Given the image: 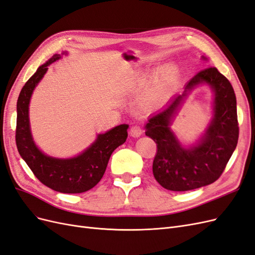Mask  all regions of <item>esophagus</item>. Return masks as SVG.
I'll return each instance as SVG.
<instances>
[{"label":"esophagus","mask_w":255,"mask_h":255,"mask_svg":"<svg viewBox=\"0 0 255 255\" xmlns=\"http://www.w3.org/2000/svg\"><path fill=\"white\" fill-rule=\"evenodd\" d=\"M129 134L132 137H139L142 135V128L139 126H133L129 129Z\"/></svg>","instance_id":"1"}]
</instances>
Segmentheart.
Returning <instances> with one entry per match:
<instances>
[{
  "label": "heart",
  "instance_id": "b5f03b06",
  "mask_svg": "<svg viewBox=\"0 0 255 255\" xmlns=\"http://www.w3.org/2000/svg\"><path fill=\"white\" fill-rule=\"evenodd\" d=\"M174 80L173 68L168 69L164 73L154 78L144 87L141 95V102L144 109L152 110L163 104L171 94V87ZM143 83L144 80H139Z\"/></svg>",
  "mask_w": 255,
  "mask_h": 255
}]
</instances>
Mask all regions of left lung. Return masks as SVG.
I'll return each instance as SVG.
<instances>
[{
	"mask_svg": "<svg viewBox=\"0 0 255 255\" xmlns=\"http://www.w3.org/2000/svg\"><path fill=\"white\" fill-rule=\"evenodd\" d=\"M204 58V57H203ZM206 83L214 91V117L195 146L183 147L170 128L171 121L188 92ZM236 97L232 85L217 68L199 71L164 110L154 114L145 125V135L156 142L153 174L164 188L187 191L217 181L226 169L238 141Z\"/></svg>",
	"mask_w": 255,
	"mask_h": 255,
	"instance_id": "1",
	"label": "left lung"
}]
</instances>
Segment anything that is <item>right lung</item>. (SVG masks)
Here are the masks:
<instances>
[{
  "label": "right lung",
  "mask_w": 255,
  "mask_h": 255,
  "mask_svg": "<svg viewBox=\"0 0 255 255\" xmlns=\"http://www.w3.org/2000/svg\"><path fill=\"white\" fill-rule=\"evenodd\" d=\"M60 57L59 54L52 56L23 86L17 102L16 143L21 157L43 185L63 194H80L95 187L102 179L112 153L127 140L128 126L121 125L99 134L89 148L72 158L51 157L38 149L29 128V100L48 66Z\"/></svg>",
  "instance_id": "right-lung-1"
}]
</instances>
